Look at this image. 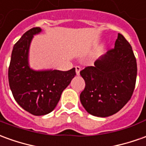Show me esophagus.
<instances>
[{"instance_id":"34e87169","label":"esophagus","mask_w":146,"mask_h":146,"mask_svg":"<svg viewBox=\"0 0 146 146\" xmlns=\"http://www.w3.org/2000/svg\"><path fill=\"white\" fill-rule=\"evenodd\" d=\"M76 75H79L80 74V66H76Z\"/></svg>"}]
</instances>
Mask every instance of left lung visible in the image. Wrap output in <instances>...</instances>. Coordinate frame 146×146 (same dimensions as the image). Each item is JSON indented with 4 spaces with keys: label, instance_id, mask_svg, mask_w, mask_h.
Returning a JSON list of instances; mask_svg holds the SVG:
<instances>
[{
    "label": "left lung",
    "instance_id": "obj_1",
    "mask_svg": "<svg viewBox=\"0 0 146 146\" xmlns=\"http://www.w3.org/2000/svg\"><path fill=\"white\" fill-rule=\"evenodd\" d=\"M137 70L132 47L119 33L115 47L96 61L94 66H87L80 72L85 82L80 95L81 104L97 117L117 113L133 95Z\"/></svg>",
    "mask_w": 146,
    "mask_h": 146
}]
</instances>
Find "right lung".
I'll use <instances>...</instances> for the list:
<instances>
[{"label": "right lung", "mask_w": 146, "mask_h": 146, "mask_svg": "<svg viewBox=\"0 0 146 146\" xmlns=\"http://www.w3.org/2000/svg\"><path fill=\"white\" fill-rule=\"evenodd\" d=\"M41 31L33 27L26 31L13 46L9 67V83L13 97L25 111L44 115L58 104L64 89L76 75L75 68L68 71H35L28 66L29 46L34 35Z\"/></svg>", "instance_id": "right-lung-1"}]
</instances>
